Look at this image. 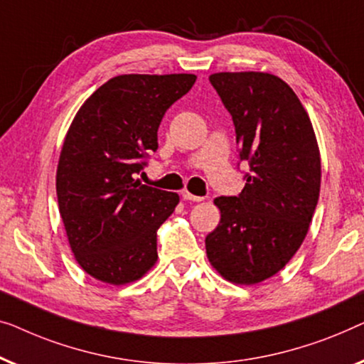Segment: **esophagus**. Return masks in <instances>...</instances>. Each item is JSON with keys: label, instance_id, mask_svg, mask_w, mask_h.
<instances>
[{"label": "esophagus", "instance_id": "1", "mask_svg": "<svg viewBox=\"0 0 364 364\" xmlns=\"http://www.w3.org/2000/svg\"><path fill=\"white\" fill-rule=\"evenodd\" d=\"M181 198L184 199V201H194V203H199V201H203V199H204L201 196H194V194H191L189 191H183Z\"/></svg>", "mask_w": 364, "mask_h": 364}]
</instances>
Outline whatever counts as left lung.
I'll list each match as a JSON object with an SVG mask.
<instances>
[{"instance_id": "obj_1", "label": "left lung", "mask_w": 364, "mask_h": 364, "mask_svg": "<svg viewBox=\"0 0 364 364\" xmlns=\"http://www.w3.org/2000/svg\"><path fill=\"white\" fill-rule=\"evenodd\" d=\"M209 82L232 117L249 173L239 196L214 199L221 221L206 235V254L229 282L254 285L282 270L309 232L320 196L318 143L299 97L277 75L218 73Z\"/></svg>"}]
</instances>
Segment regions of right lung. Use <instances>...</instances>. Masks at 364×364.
<instances>
[{
  "mask_svg": "<svg viewBox=\"0 0 364 364\" xmlns=\"http://www.w3.org/2000/svg\"><path fill=\"white\" fill-rule=\"evenodd\" d=\"M194 74H125L84 102L65 135L55 191L69 245L79 265L110 285L141 279L158 259L156 231L180 196L140 180L158 127Z\"/></svg>",
  "mask_w": 364,
  "mask_h": 364,
  "instance_id": "add662e5",
  "label": "right lung"
}]
</instances>
